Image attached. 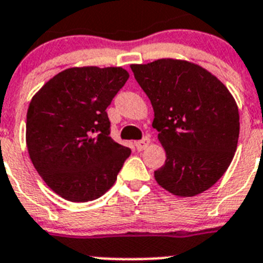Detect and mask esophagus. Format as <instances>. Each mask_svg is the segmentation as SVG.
<instances>
[{
  "mask_svg": "<svg viewBox=\"0 0 263 263\" xmlns=\"http://www.w3.org/2000/svg\"><path fill=\"white\" fill-rule=\"evenodd\" d=\"M149 144H151V139H149V137H143L141 140L136 141V143H135V145H136L137 151H144V149H145Z\"/></svg>",
  "mask_w": 263,
  "mask_h": 263,
  "instance_id": "obj_1",
  "label": "esophagus"
}]
</instances>
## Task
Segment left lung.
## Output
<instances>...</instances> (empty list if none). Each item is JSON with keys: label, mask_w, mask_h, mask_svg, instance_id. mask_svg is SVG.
<instances>
[{"label": "left lung", "mask_w": 263, "mask_h": 263, "mask_svg": "<svg viewBox=\"0 0 263 263\" xmlns=\"http://www.w3.org/2000/svg\"><path fill=\"white\" fill-rule=\"evenodd\" d=\"M131 69L155 111L152 126L166 152L155 172L161 187L195 196L214 186L237 148L240 115L226 85L200 65L160 59Z\"/></svg>", "instance_id": "1"}]
</instances>
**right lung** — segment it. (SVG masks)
I'll use <instances>...</instances> for the list:
<instances>
[{
    "label": "right lung",
    "instance_id": "right-lung-1",
    "mask_svg": "<svg viewBox=\"0 0 263 263\" xmlns=\"http://www.w3.org/2000/svg\"><path fill=\"white\" fill-rule=\"evenodd\" d=\"M129 74L120 67L69 68L32 97L26 144L47 186L70 202H89L115 183L131 149L110 136L106 108Z\"/></svg>",
    "mask_w": 263,
    "mask_h": 263
}]
</instances>
